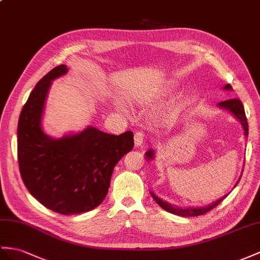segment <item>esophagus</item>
<instances>
[{
	"label": "esophagus",
	"instance_id": "esophagus-1",
	"mask_svg": "<svg viewBox=\"0 0 260 260\" xmlns=\"http://www.w3.org/2000/svg\"><path fill=\"white\" fill-rule=\"evenodd\" d=\"M145 139H146V136H145V134H143V133H141V132L135 133L134 143H135L136 147H139V146H142L143 143L145 142Z\"/></svg>",
	"mask_w": 260,
	"mask_h": 260
}]
</instances>
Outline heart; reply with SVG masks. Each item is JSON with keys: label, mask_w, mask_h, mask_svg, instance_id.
<instances>
[{"label": "heart", "mask_w": 260, "mask_h": 260, "mask_svg": "<svg viewBox=\"0 0 260 260\" xmlns=\"http://www.w3.org/2000/svg\"><path fill=\"white\" fill-rule=\"evenodd\" d=\"M170 88H171V85L169 86L168 89H170ZM166 91H167V90H166ZM159 98H160V95H158V94L150 95V96H145V98H143V99H142V101H143L144 103H146V104H151V103L156 102Z\"/></svg>", "instance_id": "b5f03b06"}]
</instances>
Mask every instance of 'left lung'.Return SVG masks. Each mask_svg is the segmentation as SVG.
<instances>
[{"instance_id":"obj_1","label":"left lung","mask_w":260,"mask_h":260,"mask_svg":"<svg viewBox=\"0 0 260 260\" xmlns=\"http://www.w3.org/2000/svg\"><path fill=\"white\" fill-rule=\"evenodd\" d=\"M225 89L231 90L232 89V85L231 84H226L225 85ZM221 108L224 109H228L230 110L233 114H234L239 121L242 122L243 124V128H244V133H245V136H248V123H247V117H246L245 114V110H244V105L242 103V101L239 99H231V100H226V101L223 102H219L218 104ZM146 157L148 159H152L154 158V150H148L146 152ZM242 178V177H241ZM241 178H239V180H241ZM239 180L237 181V183L239 182ZM236 183V184H237ZM150 196L152 197V199L155 200L157 202V204H159V206H161L164 210H166L169 213H172V214H176V215H180V216H199V215H203L205 213L210 212L211 210H213L217 206L219 203H221L223 200L228 197L225 196L223 198H221L217 201H215L214 203H212L209 206H205V208H187V209H182V208H177V206L174 205H170L167 202H164L162 200L159 199L158 197H156L152 192L150 191Z\"/></svg>"}]
</instances>
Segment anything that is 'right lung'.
<instances>
[{
  "mask_svg": "<svg viewBox=\"0 0 260 260\" xmlns=\"http://www.w3.org/2000/svg\"><path fill=\"white\" fill-rule=\"evenodd\" d=\"M67 71L64 64L56 67L30 92L18 119L17 159L30 194L47 209L71 215L103 202L115 165L134 147V134L88 127L58 139L46 135L41 127L46 95L51 80Z\"/></svg>",
  "mask_w": 260,
  "mask_h": 260,
  "instance_id": "obj_1",
  "label": "right lung"
}]
</instances>
